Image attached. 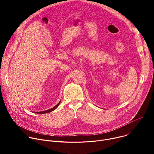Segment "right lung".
I'll return each instance as SVG.
<instances>
[{"instance_id":"add662e5","label":"right lung","mask_w":154,"mask_h":154,"mask_svg":"<svg viewBox=\"0 0 154 154\" xmlns=\"http://www.w3.org/2000/svg\"><path fill=\"white\" fill-rule=\"evenodd\" d=\"M60 102H61V100L59 102V103L57 104V105H56L55 106H54L53 108H51V109H48V110H45V111H42V112H33V113H38V114H45V113H49V112H52L53 110H54V109H55L58 106H59V105H60Z\"/></svg>"}]
</instances>
